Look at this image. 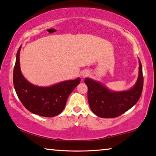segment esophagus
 I'll list each match as a JSON object with an SVG mask.
<instances>
[{
  "instance_id": "obj_1",
  "label": "esophagus",
  "mask_w": 156,
  "mask_h": 156,
  "mask_svg": "<svg viewBox=\"0 0 156 156\" xmlns=\"http://www.w3.org/2000/svg\"><path fill=\"white\" fill-rule=\"evenodd\" d=\"M89 72L87 71V70H83V71L81 72V76H82V77H85V76H87Z\"/></svg>"
}]
</instances>
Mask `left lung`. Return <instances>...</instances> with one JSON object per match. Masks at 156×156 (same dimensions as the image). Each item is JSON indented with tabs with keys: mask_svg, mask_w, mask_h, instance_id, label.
<instances>
[{
	"mask_svg": "<svg viewBox=\"0 0 156 156\" xmlns=\"http://www.w3.org/2000/svg\"><path fill=\"white\" fill-rule=\"evenodd\" d=\"M84 82L88 87V101L94 114L101 118H115L133 107L141 95L144 86L141 62L139 59L137 81L129 90L112 91L101 82L90 78H85Z\"/></svg>",
	"mask_w": 156,
	"mask_h": 156,
	"instance_id": "8db88e82",
	"label": "left lung"
}]
</instances>
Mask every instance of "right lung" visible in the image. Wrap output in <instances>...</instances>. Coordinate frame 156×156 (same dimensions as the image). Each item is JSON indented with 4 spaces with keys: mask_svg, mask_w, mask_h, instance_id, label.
I'll return each mask as SVG.
<instances>
[{
    "mask_svg": "<svg viewBox=\"0 0 156 156\" xmlns=\"http://www.w3.org/2000/svg\"><path fill=\"white\" fill-rule=\"evenodd\" d=\"M19 48L13 69V84L23 106L33 114L44 117L57 116L65 107L70 94L80 83L81 79L67 80L50 87H39L30 83L22 74Z\"/></svg>",
    "mask_w": 156,
    "mask_h": 156,
    "instance_id": "obj_1",
    "label": "right lung"
}]
</instances>
